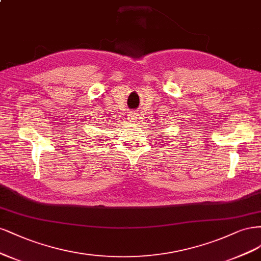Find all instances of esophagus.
I'll list each match as a JSON object with an SVG mask.
<instances>
[{"mask_svg":"<svg viewBox=\"0 0 261 261\" xmlns=\"http://www.w3.org/2000/svg\"><path fill=\"white\" fill-rule=\"evenodd\" d=\"M137 116H138L137 113H134V112L130 113V114H129V119H130V121H131V122H136V120L138 119Z\"/></svg>","mask_w":261,"mask_h":261,"instance_id":"34e87169","label":"esophagus"}]
</instances>
